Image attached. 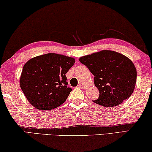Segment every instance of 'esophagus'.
Here are the masks:
<instances>
[{
	"instance_id": "1",
	"label": "esophagus",
	"mask_w": 152,
	"mask_h": 152,
	"mask_svg": "<svg viewBox=\"0 0 152 152\" xmlns=\"http://www.w3.org/2000/svg\"><path fill=\"white\" fill-rule=\"evenodd\" d=\"M78 87L80 88H85V86H84L83 85H81V84H79Z\"/></svg>"
}]
</instances>
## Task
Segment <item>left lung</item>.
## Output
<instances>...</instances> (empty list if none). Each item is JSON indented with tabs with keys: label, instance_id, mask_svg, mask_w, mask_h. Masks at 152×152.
I'll list each match as a JSON object with an SVG mask.
<instances>
[{
	"label": "left lung",
	"instance_id": "obj_1",
	"mask_svg": "<svg viewBox=\"0 0 152 152\" xmlns=\"http://www.w3.org/2000/svg\"><path fill=\"white\" fill-rule=\"evenodd\" d=\"M79 61L94 75L99 91L93 102L105 107H114L130 97L137 80L135 66L128 57L119 53L103 50L86 55Z\"/></svg>",
	"mask_w": 152,
	"mask_h": 152
}]
</instances>
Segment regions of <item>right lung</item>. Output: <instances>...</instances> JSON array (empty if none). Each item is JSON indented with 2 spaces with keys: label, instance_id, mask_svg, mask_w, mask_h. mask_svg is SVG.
I'll use <instances>...</instances> for the list:
<instances>
[{
  "label": "right lung",
  "instance_id": "add662e5",
  "mask_svg": "<svg viewBox=\"0 0 152 152\" xmlns=\"http://www.w3.org/2000/svg\"><path fill=\"white\" fill-rule=\"evenodd\" d=\"M75 59L48 53L31 59L23 66L20 86L28 102L40 110H50L66 102L72 89L66 74Z\"/></svg>",
  "mask_w": 152,
  "mask_h": 152
}]
</instances>
